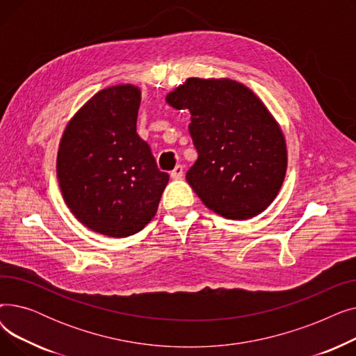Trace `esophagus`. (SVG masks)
<instances>
[{
	"mask_svg": "<svg viewBox=\"0 0 356 356\" xmlns=\"http://www.w3.org/2000/svg\"><path fill=\"white\" fill-rule=\"evenodd\" d=\"M170 177L177 180V179H181L183 177V167L181 165H176L175 170L170 173Z\"/></svg>",
	"mask_w": 356,
	"mask_h": 356,
	"instance_id": "34e87169",
	"label": "esophagus"
}]
</instances>
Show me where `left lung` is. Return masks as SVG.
Wrapping results in <instances>:
<instances>
[{"mask_svg": "<svg viewBox=\"0 0 356 356\" xmlns=\"http://www.w3.org/2000/svg\"><path fill=\"white\" fill-rule=\"evenodd\" d=\"M165 101L191 112L197 160L186 180L204 207L234 220L264 212L287 170L283 129L266 104L229 78H189Z\"/></svg>", "mask_w": 356, "mask_h": 356, "instance_id": "obj_1", "label": "left lung"}]
</instances>
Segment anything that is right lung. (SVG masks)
Returning <instances> with one entry per match:
<instances>
[{
  "label": "right lung",
  "mask_w": 356,
  "mask_h": 356,
  "mask_svg": "<svg viewBox=\"0 0 356 356\" xmlns=\"http://www.w3.org/2000/svg\"><path fill=\"white\" fill-rule=\"evenodd\" d=\"M140 104L138 86H108L74 112L59 143L56 172L65 203L86 228L111 238L141 231L168 183L137 134Z\"/></svg>",
  "instance_id": "obj_1"
}]
</instances>
